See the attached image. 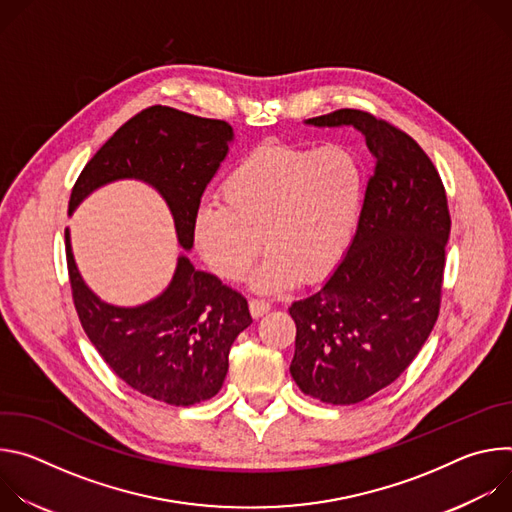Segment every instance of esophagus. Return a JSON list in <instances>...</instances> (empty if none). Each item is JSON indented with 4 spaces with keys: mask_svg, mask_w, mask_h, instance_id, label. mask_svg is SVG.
<instances>
[{
    "mask_svg": "<svg viewBox=\"0 0 512 512\" xmlns=\"http://www.w3.org/2000/svg\"><path fill=\"white\" fill-rule=\"evenodd\" d=\"M269 302H265V300H259V298H253L251 302H249V310H251V316L253 318H261L263 314H267L269 312Z\"/></svg>",
    "mask_w": 512,
    "mask_h": 512,
    "instance_id": "obj_1",
    "label": "esophagus"
}]
</instances>
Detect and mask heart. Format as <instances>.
Here are the masks:
<instances>
[{"mask_svg": "<svg viewBox=\"0 0 512 512\" xmlns=\"http://www.w3.org/2000/svg\"><path fill=\"white\" fill-rule=\"evenodd\" d=\"M223 204H202L194 216V241L208 267L241 279L261 253L253 275L261 291H277L300 277L328 275L342 259L362 204V170L340 148L261 145L225 176Z\"/></svg>", "mask_w": 512, "mask_h": 512, "instance_id": "obj_1", "label": "heart"}]
</instances>
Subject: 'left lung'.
<instances>
[{
  "mask_svg": "<svg viewBox=\"0 0 512 512\" xmlns=\"http://www.w3.org/2000/svg\"><path fill=\"white\" fill-rule=\"evenodd\" d=\"M354 125L375 156L354 239L316 294L291 304L302 393L332 405L397 381L440 316L450 208L440 172L405 131L360 109L310 119Z\"/></svg>",
  "mask_w": 512,
  "mask_h": 512,
  "instance_id": "8db88e82",
  "label": "left lung"
}]
</instances>
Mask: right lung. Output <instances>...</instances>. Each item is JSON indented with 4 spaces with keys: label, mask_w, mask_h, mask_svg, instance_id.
<instances>
[{
    "label": "right lung",
    "mask_w": 512,
    "mask_h": 512,
    "mask_svg": "<svg viewBox=\"0 0 512 512\" xmlns=\"http://www.w3.org/2000/svg\"><path fill=\"white\" fill-rule=\"evenodd\" d=\"M233 127L154 105L125 121L87 162L72 186L68 212L95 188L137 178L166 198L184 249L194 243L202 192L229 152ZM66 267L81 326L109 369L133 391L168 405L214 397L229 371V350L253 322L247 300L216 275L178 259L164 294L139 308L103 304L85 285L64 231Z\"/></svg>",
    "instance_id": "obj_1"
}]
</instances>
